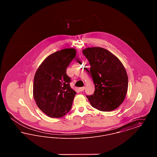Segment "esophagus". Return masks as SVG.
<instances>
[{
    "instance_id": "34e87169",
    "label": "esophagus",
    "mask_w": 157,
    "mask_h": 157,
    "mask_svg": "<svg viewBox=\"0 0 157 157\" xmlns=\"http://www.w3.org/2000/svg\"><path fill=\"white\" fill-rule=\"evenodd\" d=\"M85 86H83V87H81V88H79V90L80 91H83V90H85Z\"/></svg>"
}]
</instances>
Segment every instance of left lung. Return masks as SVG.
Returning <instances> with one entry per match:
<instances>
[{
  "mask_svg": "<svg viewBox=\"0 0 157 157\" xmlns=\"http://www.w3.org/2000/svg\"><path fill=\"white\" fill-rule=\"evenodd\" d=\"M90 62L95 92L86 96L90 105L101 111H112L124 102L127 95L128 78L122 63L115 55L101 47L82 51Z\"/></svg>",
  "mask_w": 157,
  "mask_h": 157,
  "instance_id": "8db88e82",
  "label": "left lung"
}]
</instances>
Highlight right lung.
<instances>
[{"instance_id":"right-lung-1","label":"right lung","mask_w":157,"mask_h":157,"mask_svg":"<svg viewBox=\"0 0 157 157\" xmlns=\"http://www.w3.org/2000/svg\"><path fill=\"white\" fill-rule=\"evenodd\" d=\"M76 53L74 48L53 53L42 62L35 73L34 99L38 108L51 118L62 117L71 109L76 93L70 86L67 68Z\"/></svg>"}]
</instances>
